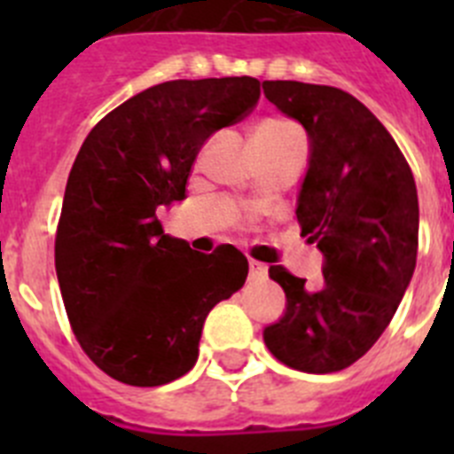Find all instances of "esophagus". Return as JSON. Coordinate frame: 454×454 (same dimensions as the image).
I'll return each instance as SVG.
<instances>
[{"instance_id":"obj_1","label":"esophagus","mask_w":454,"mask_h":454,"mask_svg":"<svg viewBox=\"0 0 454 454\" xmlns=\"http://www.w3.org/2000/svg\"><path fill=\"white\" fill-rule=\"evenodd\" d=\"M250 270H247V277H250V282H256V279H266V275H268V270H266V266H263V263H259V262H250Z\"/></svg>"}]
</instances>
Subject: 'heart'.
Masks as SVG:
<instances>
[{
    "instance_id": "heart-1",
    "label": "heart",
    "mask_w": 454,
    "mask_h": 454,
    "mask_svg": "<svg viewBox=\"0 0 454 454\" xmlns=\"http://www.w3.org/2000/svg\"><path fill=\"white\" fill-rule=\"evenodd\" d=\"M259 129L277 131V129H291V127H288V124H284V122H263L262 127H259Z\"/></svg>"
}]
</instances>
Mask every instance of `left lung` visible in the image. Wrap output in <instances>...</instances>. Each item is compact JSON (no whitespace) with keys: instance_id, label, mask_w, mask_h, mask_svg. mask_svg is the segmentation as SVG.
Listing matches in <instances>:
<instances>
[{"instance_id":"left-lung-1","label":"left lung","mask_w":454,"mask_h":454,"mask_svg":"<svg viewBox=\"0 0 454 454\" xmlns=\"http://www.w3.org/2000/svg\"><path fill=\"white\" fill-rule=\"evenodd\" d=\"M263 95L298 120L311 140L295 214L307 243L325 254L318 288L270 266L288 304L284 318L263 330V340L288 368L343 371L375 346L414 275V175L384 124L350 92L263 82Z\"/></svg>"}]
</instances>
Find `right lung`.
Returning <instances> with one entry per match:
<instances>
[{
  "label": "right lung",
  "mask_w": 454,
  "mask_h": 454,
  "mask_svg": "<svg viewBox=\"0 0 454 454\" xmlns=\"http://www.w3.org/2000/svg\"><path fill=\"white\" fill-rule=\"evenodd\" d=\"M259 95L254 77L175 79L120 104L83 140L56 227V277L79 346L118 382L186 375L208 311L246 284L239 250L192 252L163 234L156 208L186 198L200 147Z\"/></svg>",
  "instance_id": "add662e5"
}]
</instances>
